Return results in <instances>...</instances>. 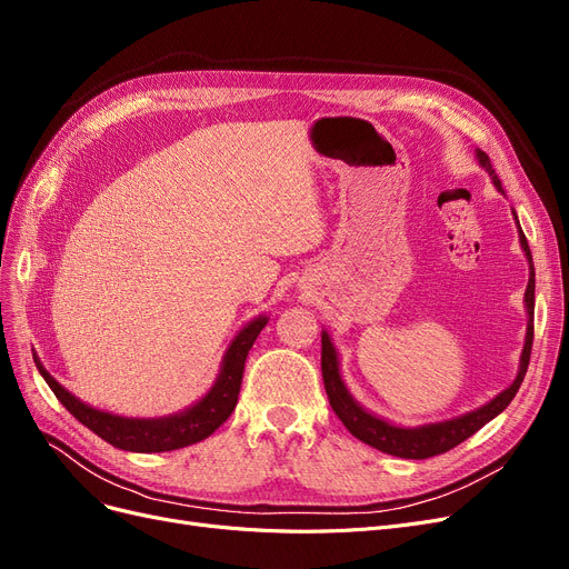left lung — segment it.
<instances>
[{
	"label": "left lung",
	"mask_w": 569,
	"mask_h": 569,
	"mask_svg": "<svg viewBox=\"0 0 569 569\" xmlns=\"http://www.w3.org/2000/svg\"><path fill=\"white\" fill-rule=\"evenodd\" d=\"M479 164L488 171V177L492 179V186L498 188V192L505 194V188L496 174V169L490 164V158L477 148L475 151ZM516 228H518V241H521V249L528 258V267H530V279H528V288H526V311H528V328H526V343L521 351V360H518V372L516 379L509 383V388H505L502 392H498L496 398L490 402L481 405L475 411H467L462 416L449 418V421H437V423H426V426H416V428H405V426H395L386 418L367 411L353 395L346 388L343 379H341V369H339V353L332 343V337L328 330L320 332V343H323V351H320V369H323V381H326V392L330 407L335 409V413L339 416V421L346 426L353 437H358L360 441L369 443L388 456H398V458H409V460H423V458H432L439 453H447L453 447H458L460 441H465L467 437H472L477 430H481L488 421H492L498 413H502L509 402L513 400V395L518 392L523 383V377L528 372V362H530V351H532V318H535V264H532V253L528 239L518 226V216L511 209Z\"/></svg>",
	"instance_id": "left-lung-1"
}]
</instances>
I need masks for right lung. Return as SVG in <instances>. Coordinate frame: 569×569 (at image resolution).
<instances>
[{"label": "right lung", "instance_id": "1", "mask_svg": "<svg viewBox=\"0 0 569 569\" xmlns=\"http://www.w3.org/2000/svg\"><path fill=\"white\" fill-rule=\"evenodd\" d=\"M267 320L269 316L260 313L234 335L223 356V362H220V372L202 400H197L194 405L179 413H169L160 418H130L94 409L81 402L77 395H71L64 386H60L51 375H48V369L41 365L37 353L34 362L39 375L46 379L48 388L56 392V398L62 402V407L97 437L109 441L111 447L132 453L177 451L207 439L211 432H216L228 421L237 407L246 356H249L251 346L258 339L260 330L267 326Z\"/></svg>", "mask_w": 569, "mask_h": 569}]
</instances>
